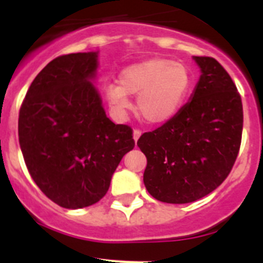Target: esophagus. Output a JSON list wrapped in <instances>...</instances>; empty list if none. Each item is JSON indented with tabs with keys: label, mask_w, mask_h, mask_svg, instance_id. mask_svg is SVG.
<instances>
[{
	"label": "esophagus",
	"mask_w": 263,
	"mask_h": 263,
	"mask_svg": "<svg viewBox=\"0 0 263 263\" xmlns=\"http://www.w3.org/2000/svg\"><path fill=\"white\" fill-rule=\"evenodd\" d=\"M141 134H142V133H141V130H134V132H133V138H134V141H136V142H137V141H138V139H139V137H141Z\"/></svg>",
	"instance_id": "34e87169"
}]
</instances>
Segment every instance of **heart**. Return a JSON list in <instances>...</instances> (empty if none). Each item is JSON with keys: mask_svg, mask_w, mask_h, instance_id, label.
<instances>
[{"mask_svg": "<svg viewBox=\"0 0 263 263\" xmlns=\"http://www.w3.org/2000/svg\"><path fill=\"white\" fill-rule=\"evenodd\" d=\"M120 84H108L104 95L116 115L132 108L129 96H137V110L146 122L164 124L182 108L191 88V75L183 63L148 58L121 71Z\"/></svg>", "mask_w": 263, "mask_h": 263, "instance_id": "obj_1", "label": "heart"}]
</instances>
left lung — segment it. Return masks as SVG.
I'll use <instances>...</instances> for the list:
<instances>
[{"mask_svg": "<svg viewBox=\"0 0 263 263\" xmlns=\"http://www.w3.org/2000/svg\"><path fill=\"white\" fill-rule=\"evenodd\" d=\"M194 60L201 75L190 101L137 142L147 158L146 190L163 203H192L211 194L240 150L243 113L233 80L213 58Z\"/></svg>", "mask_w": 263, "mask_h": 263, "instance_id": "8db88e82", "label": "left lung"}]
</instances>
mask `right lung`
Masks as SVG:
<instances>
[{
    "mask_svg": "<svg viewBox=\"0 0 263 263\" xmlns=\"http://www.w3.org/2000/svg\"><path fill=\"white\" fill-rule=\"evenodd\" d=\"M99 51L63 55L39 72L23 100L18 136L41 191L67 210L103 199L133 132L106 117L93 83Z\"/></svg>",
    "mask_w": 263,
    "mask_h": 263,
    "instance_id": "right-lung-1",
    "label": "right lung"
}]
</instances>
